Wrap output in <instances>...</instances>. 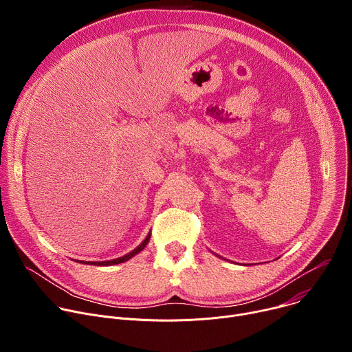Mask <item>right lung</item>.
<instances>
[{
    "instance_id": "right-lung-1",
    "label": "right lung",
    "mask_w": 352,
    "mask_h": 352,
    "mask_svg": "<svg viewBox=\"0 0 352 352\" xmlns=\"http://www.w3.org/2000/svg\"><path fill=\"white\" fill-rule=\"evenodd\" d=\"M150 234H152V232H148L147 236L144 238V241H143L138 248H135V249L132 250V252H129V254H126V255H124V256H121V258H117V259H113V261H104V262H83V261H79V262L83 263V265H94V266H111V265L124 263V262L129 261L131 258H133L135 255H138V254L140 252V250L144 249V246L147 245V242H148V239H150Z\"/></svg>"
}]
</instances>
